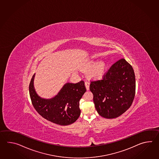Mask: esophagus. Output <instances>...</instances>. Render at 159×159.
<instances>
[{"label":"esophagus","instance_id":"1","mask_svg":"<svg viewBox=\"0 0 159 159\" xmlns=\"http://www.w3.org/2000/svg\"><path fill=\"white\" fill-rule=\"evenodd\" d=\"M84 84H85V86L87 90H89V86H90V82L89 81H85L84 82Z\"/></svg>","mask_w":159,"mask_h":159}]
</instances>
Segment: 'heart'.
Wrapping results in <instances>:
<instances>
[{
  "label": "heart",
  "instance_id": "heart-1",
  "mask_svg": "<svg viewBox=\"0 0 159 159\" xmlns=\"http://www.w3.org/2000/svg\"><path fill=\"white\" fill-rule=\"evenodd\" d=\"M106 69V66L103 61H99L97 63V61L91 60L88 61L82 67V70L87 71L91 69L89 72L90 77L93 79H100L104 75Z\"/></svg>",
  "mask_w": 159,
  "mask_h": 159
}]
</instances>
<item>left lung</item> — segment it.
Wrapping results in <instances>:
<instances>
[{"mask_svg":"<svg viewBox=\"0 0 159 159\" xmlns=\"http://www.w3.org/2000/svg\"><path fill=\"white\" fill-rule=\"evenodd\" d=\"M135 89V73L125 58L112 65L102 80L91 81L90 84L95 107L107 119L116 118L131 107Z\"/></svg>","mask_w":159,"mask_h":159,"instance_id":"1","label":"left lung"}]
</instances>
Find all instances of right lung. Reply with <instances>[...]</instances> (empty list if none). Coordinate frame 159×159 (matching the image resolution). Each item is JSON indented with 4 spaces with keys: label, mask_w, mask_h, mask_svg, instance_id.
Listing matches in <instances>:
<instances>
[{
    "label": "right lung",
    "mask_w": 159,
    "mask_h": 159,
    "mask_svg": "<svg viewBox=\"0 0 159 159\" xmlns=\"http://www.w3.org/2000/svg\"><path fill=\"white\" fill-rule=\"evenodd\" d=\"M34 75L29 86L30 99L34 109L44 118L57 125H69L78 119L81 110L80 100L86 89L84 81L66 83L54 98L45 99L36 94L34 89Z\"/></svg>",
    "instance_id": "add662e5"
}]
</instances>
